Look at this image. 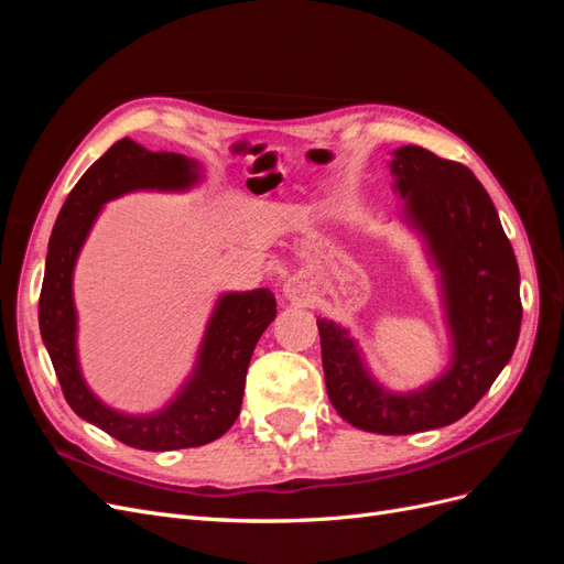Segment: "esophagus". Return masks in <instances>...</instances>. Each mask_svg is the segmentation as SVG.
Returning a JSON list of instances; mask_svg holds the SVG:
<instances>
[{
	"label": "esophagus",
	"mask_w": 564,
	"mask_h": 564,
	"mask_svg": "<svg viewBox=\"0 0 564 564\" xmlns=\"http://www.w3.org/2000/svg\"><path fill=\"white\" fill-rule=\"evenodd\" d=\"M284 294H286L289 299H301V296H303V289H301V284H299L296 280H289V282L284 284Z\"/></svg>",
	"instance_id": "1"
}]
</instances>
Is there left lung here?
Returning <instances> with one entry per match:
<instances>
[{"mask_svg":"<svg viewBox=\"0 0 564 564\" xmlns=\"http://www.w3.org/2000/svg\"><path fill=\"white\" fill-rule=\"evenodd\" d=\"M390 169L406 199L404 218L423 232L442 272L452 367L421 390L390 392L369 377L344 327L317 319V329L338 416L367 433L409 435L466 416L497 381L520 336V270L499 214L468 166L404 145Z\"/></svg>","mask_w":564,"mask_h":564,"instance_id":"obj_1","label":"left lung"}]
</instances>
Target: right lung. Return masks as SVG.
Segmentation results:
<instances>
[{
  "label": "right lung",
  "instance_id": "right-lung-1",
  "mask_svg": "<svg viewBox=\"0 0 564 564\" xmlns=\"http://www.w3.org/2000/svg\"><path fill=\"white\" fill-rule=\"evenodd\" d=\"M197 164L176 152H150L131 139L117 141L67 195L48 240L40 294V332L73 412L115 440L145 452L202 447L240 416L247 367L256 344L278 315L268 289L220 296L209 319L193 379L166 409L127 416L106 406L84 383L77 362L73 270L100 207L131 191H183L197 181Z\"/></svg>",
  "mask_w": 564,
  "mask_h": 564
}]
</instances>
